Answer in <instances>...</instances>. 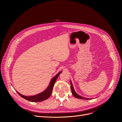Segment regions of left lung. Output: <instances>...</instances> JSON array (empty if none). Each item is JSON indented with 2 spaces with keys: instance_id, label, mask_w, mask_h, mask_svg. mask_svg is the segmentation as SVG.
<instances>
[{
  "instance_id": "obj_1",
  "label": "left lung",
  "mask_w": 122,
  "mask_h": 122,
  "mask_svg": "<svg viewBox=\"0 0 122 122\" xmlns=\"http://www.w3.org/2000/svg\"><path fill=\"white\" fill-rule=\"evenodd\" d=\"M70 84H71V91H72V93L73 94V95H74V97H75L76 98H79L80 99H85V100H89V99H92V98H86V97H81V96L78 94L74 90V88L73 87V86L72 85V83L71 81H70Z\"/></svg>"
}]
</instances>
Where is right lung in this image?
<instances>
[{
  "instance_id": "1",
  "label": "right lung",
  "mask_w": 122,
  "mask_h": 122,
  "mask_svg": "<svg viewBox=\"0 0 122 122\" xmlns=\"http://www.w3.org/2000/svg\"><path fill=\"white\" fill-rule=\"evenodd\" d=\"M61 73H62V71H60L56 76H55L54 77L51 79L49 84V86L46 88V89H45L43 92H42L41 93H40L37 94H36L35 95H33V96H25L20 94V93H19L16 91L18 93V94L20 96H21L22 97L29 101L37 102H41V101H44L45 100H46L51 95L55 82L57 78L58 77V76H59L60 74H61Z\"/></svg>"
}]
</instances>
